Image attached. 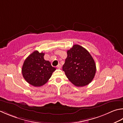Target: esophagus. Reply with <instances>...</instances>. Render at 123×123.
Instances as JSON below:
<instances>
[{"label":"esophagus","instance_id":"1","mask_svg":"<svg viewBox=\"0 0 123 123\" xmlns=\"http://www.w3.org/2000/svg\"><path fill=\"white\" fill-rule=\"evenodd\" d=\"M56 67H57V69H60V68H61V65L60 64H59L57 65Z\"/></svg>","mask_w":123,"mask_h":123}]
</instances>
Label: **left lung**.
<instances>
[{
    "instance_id": "left-lung-1",
    "label": "left lung",
    "mask_w": 123,
    "mask_h": 123,
    "mask_svg": "<svg viewBox=\"0 0 123 123\" xmlns=\"http://www.w3.org/2000/svg\"><path fill=\"white\" fill-rule=\"evenodd\" d=\"M62 70L74 85L82 87L90 83L94 77L96 64L85 48L74 45L67 50V57Z\"/></svg>"
}]
</instances>
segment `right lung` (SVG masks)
Here are the masks:
<instances>
[{
  "instance_id": "right-lung-1",
  "label": "right lung",
  "mask_w": 123,
  "mask_h": 123,
  "mask_svg": "<svg viewBox=\"0 0 123 123\" xmlns=\"http://www.w3.org/2000/svg\"><path fill=\"white\" fill-rule=\"evenodd\" d=\"M45 53L38 50L32 53L24 62L22 73L27 82L35 87L44 85L50 78L56 68L44 58Z\"/></svg>"
}]
</instances>
